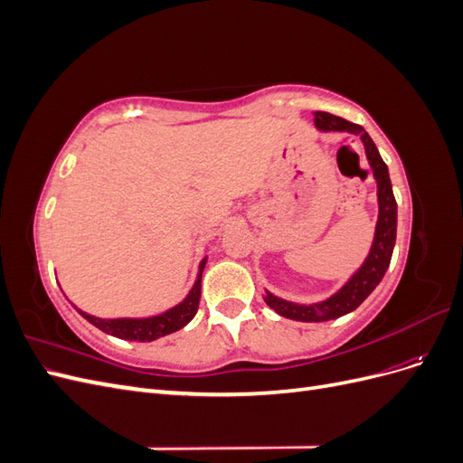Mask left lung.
<instances>
[{
	"mask_svg": "<svg viewBox=\"0 0 463 463\" xmlns=\"http://www.w3.org/2000/svg\"><path fill=\"white\" fill-rule=\"evenodd\" d=\"M315 123L320 131H345L361 137L378 185V222L369 257L363 262L361 269L352 276V279H349V282L330 299L313 305H296L274 298L272 293H266V303H269L278 315L301 322H320L338 318L342 315L355 311L357 307L371 296V291L381 284V279L384 278V272L390 264L392 250H394L396 243L398 220V204L394 199V193H392L388 165L381 158V154H378V148L374 146L369 133L363 129L361 125L338 116L326 114V111H315Z\"/></svg>",
	"mask_w": 463,
	"mask_h": 463,
	"instance_id": "left-lung-1",
	"label": "left lung"
}]
</instances>
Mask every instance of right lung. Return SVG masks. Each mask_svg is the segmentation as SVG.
I'll list each match as a JSON object with an SVG mask.
<instances>
[{
    "label": "right lung",
    "instance_id": "1",
    "mask_svg": "<svg viewBox=\"0 0 463 463\" xmlns=\"http://www.w3.org/2000/svg\"><path fill=\"white\" fill-rule=\"evenodd\" d=\"M204 262H201V272L197 282H194L193 289L189 291V296L181 301L174 309L165 311L158 317L152 318H114V320H104V318H96L92 315H87L79 311L82 317H85L90 325L96 328H100L106 334L116 335V338L121 340H129V342H152L160 338V335H167L179 328H184L187 322L197 315L199 309V301H201V279H203V269Z\"/></svg>",
    "mask_w": 463,
    "mask_h": 463
}]
</instances>
